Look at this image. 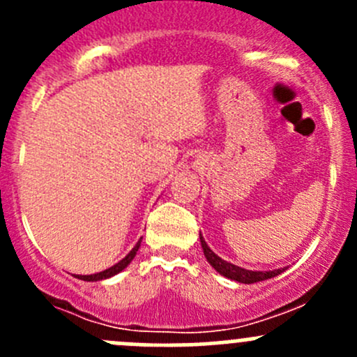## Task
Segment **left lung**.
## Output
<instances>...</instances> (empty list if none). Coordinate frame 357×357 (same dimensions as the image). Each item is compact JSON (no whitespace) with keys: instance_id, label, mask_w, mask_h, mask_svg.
Here are the masks:
<instances>
[{"instance_id":"obj_1","label":"left lung","mask_w":357,"mask_h":357,"mask_svg":"<svg viewBox=\"0 0 357 357\" xmlns=\"http://www.w3.org/2000/svg\"><path fill=\"white\" fill-rule=\"evenodd\" d=\"M200 243H202V248H204V255H205V259L208 261V264H211L212 268L219 273V275L226 276V278H229V280H235V282H238V283H247V285L248 283H257V282H262V280L278 276L280 273L285 271V268L275 269V271H248V269L240 268V266L231 264V262L222 261L219 255H215L214 252L208 248L207 243H205V240L202 238V235H200Z\"/></svg>"}]
</instances>
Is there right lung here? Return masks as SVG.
<instances>
[{"label": "right lung", "instance_id": "right-lung-1", "mask_svg": "<svg viewBox=\"0 0 357 357\" xmlns=\"http://www.w3.org/2000/svg\"><path fill=\"white\" fill-rule=\"evenodd\" d=\"M139 245H142V240H139V242L136 243L135 248H132V250L129 252V254L126 255V257L122 259L121 262H117V264H114V266H112V268L105 269V271H100V273H96V275H88V276L77 275V278L79 280H84V282H98V280H105V278H110V276L117 275V273H121L122 269L128 268L129 262H131L132 259H135V255H136V252H138Z\"/></svg>", "mask_w": 357, "mask_h": 357}]
</instances>
